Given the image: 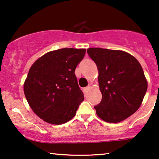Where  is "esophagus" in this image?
Wrapping results in <instances>:
<instances>
[{
    "instance_id": "esophagus-1",
    "label": "esophagus",
    "mask_w": 159,
    "mask_h": 159,
    "mask_svg": "<svg viewBox=\"0 0 159 159\" xmlns=\"http://www.w3.org/2000/svg\"><path fill=\"white\" fill-rule=\"evenodd\" d=\"M91 88V86L90 85H88L87 86H86V87L84 89V91H85V92H88L89 90V89Z\"/></svg>"
}]
</instances>
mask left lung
Here are the masks:
<instances>
[{
    "mask_svg": "<svg viewBox=\"0 0 159 159\" xmlns=\"http://www.w3.org/2000/svg\"><path fill=\"white\" fill-rule=\"evenodd\" d=\"M87 53L99 72L102 100L94 106L97 115L108 123L125 120L140 107L147 92L143 67L134 57L123 51L90 48Z\"/></svg>",
    "mask_w": 159,
    "mask_h": 159,
    "instance_id": "8db88e82",
    "label": "left lung"
}]
</instances>
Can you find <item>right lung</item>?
<instances>
[{
	"instance_id": "obj_1",
	"label": "right lung",
	"mask_w": 159,
	"mask_h": 159,
	"mask_svg": "<svg viewBox=\"0 0 159 159\" xmlns=\"http://www.w3.org/2000/svg\"><path fill=\"white\" fill-rule=\"evenodd\" d=\"M85 54V48L52 51L30 68L24 93L30 107L44 121L62 124L75 116L84 99L75 70Z\"/></svg>"
}]
</instances>
